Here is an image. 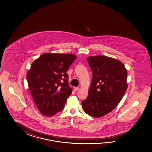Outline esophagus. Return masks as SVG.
Returning <instances> with one entry per match:
<instances>
[{
	"label": "esophagus",
	"mask_w": 152,
	"mask_h": 152,
	"mask_svg": "<svg viewBox=\"0 0 152 152\" xmlns=\"http://www.w3.org/2000/svg\"><path fill=\"white\" fill-rule=\"evenodd\" d=\"M79 89H80V88H77V87H75L74 88V90H75V91H77L79 90Z\"/></svg>",
	"instance_id": "34e87169"
}]
</instances>
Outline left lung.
Returning a JSON list of instances; mask_svg holds the SVG:
<instances>
[{"label": "left lung", "mask_w": 152, "mask_h": 152, "mask_svg": "<svg viewBox=\"0 0 152 152\" xmlns=\"http://www.w3.org/2000/svg\"><path fill=\"white\" fill-rule=\"evenodd\" d=\"M87 60L92 81L88 97L81 104L87 114L100 118L114 110L124 95L127 71L121 61L105 56H90Z\"/></svg>", "instance_id": "8db88e82"}]
</instances>
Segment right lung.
I'll use <instances>...</instances> for the list:
<instances>
[{
  "mask_svg": "<svg viewBox=\"0 0 152 152\" xmlns=\"http://www.w3.org/2000/svg\"><path fill=\"white\" fill-rule=\"evenodd\" d=\"M76 58L71 53H46L31 64L27 73L28 87L43 115L51 116L64 109L72 91L66 72Z\"/></svg>",
  "mask_w": 152,
  "mask_h": 152,
  "instance_id": "1",
  "label": "right lung"
}]
</instances>
